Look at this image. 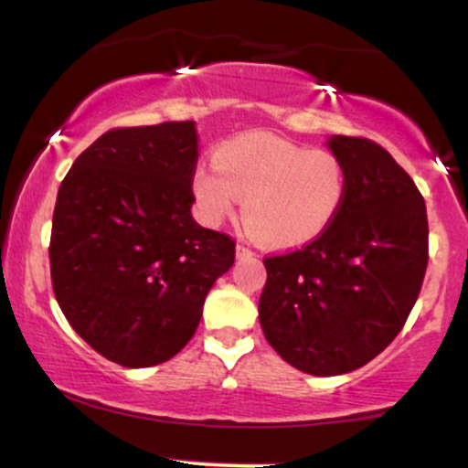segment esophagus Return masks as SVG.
<instances>
[{"instance_id": "34e87169", "label": "esophagus", "mask_w": 468, "mask_h": 468, "mask_svg": "<svg viewBox=\"0 0 468 468\" xmlns=\"http://www.w3.org/2000/svg\"><path fill=\"white\" fill-rule=\"evenodd\" d=\"M235 253H238V258L242 260V258H253V250L249 249V246H244V244H238V249H235Z\"/></svg>"}]
</instances>
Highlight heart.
Segmentation results:
<instances>
[{
  "label": "heart",
  "instance_id": "1",
  "mask_svg": "<svg viewBox=\"0 0 468 468\" xmlns=\"http://www.w3.org/2000/svg\"><path fill=\"white\" fill-rule=\"evenodd\" d=\"M215 168L193 176L204 222L219 224L244 197V226L260 244L292 249L320 238L346 197L342 159L266 131L246 133L215 151Z\"/></svg>",
  "mask_w": 468,
  "mask_h": 468
}]
</instances>
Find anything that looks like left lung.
Segmentation results:
<instances>
[{"instance_id":"left-lung-1","label":"left lung","mask_w":468,"mask_h":468,"mask_svg":"<svg viewBox=\"0 0 468 468\" xmlns=\"http://www.w3.org/2000/svg\"><path fill=\"white\" fill-rule=\"evenodd\" d=\"M346 197L320 238L264 258L260 324L282 359L342 376L379 356L407 324L429 264V219L410 176L367 137L333 135Z\"/></svg>"}]
</instances>
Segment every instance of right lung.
Here are the masks:
<instances>
[{
  "label": "right lung",
  "instance_id": "add662e5",
  "mask_svg": "<svg viewBox=\"0 0 468 468\" xmlns=\"http://www.w3.org/2000/svg\"><path fill=\"white\" fill-rule=\"evenodd\" d=\"M197 155L193 122L111 128L59 186L53 292L77 335L122 367L177 356L235 261V239L191 215Z\"/></svg>",
  "mask_w": 468,
  "mask_h": 468
}]
</instances>
